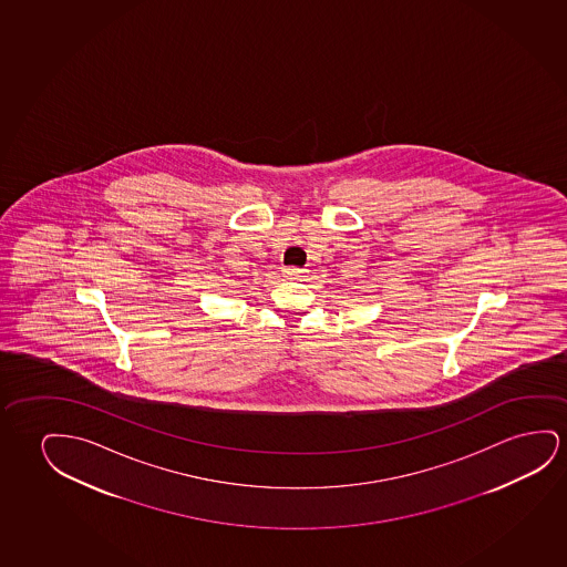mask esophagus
Listing matches in <instances>:
<instances>
[{"label": "esophagus", "mask_w": 567, "mask_h": 567, "mask_svg": "<svg viewBox=\"0 0 567 567\" xmlns=\"http://www.w3.org/2000/svg\"><path fill=\"white\" fill-rule=\"evenodd\" d=\"M284 274H286V278L297 279L301 278V274H303V270H301V268H293V266H289V268H286V270H284Z\"/></svg>", "instance_id": "1"}]
</instances>
